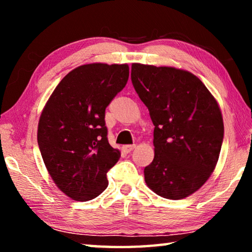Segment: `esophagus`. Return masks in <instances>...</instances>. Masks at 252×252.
<instances>
[{
  "instance_id": "obj_1",
  "label": "esophagus",
  "mask_w": 252,
  "mask_h": 252,
  "mask_svg": "<svg viewBox=\"0 0 252 252\" xmlns=\"http://www.w3.org/2000/svg\"><path fill=\"white\" fill-rule=\"evenodd\" d=\"M134 148H135V144H126V146L123 147V150H125L126 153H130Z\"/></svg>"
}]
</instances>
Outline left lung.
<instances>
[{"label":"left lung","mask_w":252,"mask_h":252,"mask_svg":"<svg viewBox=\"0 0 252 252\" xmlns=\"http://www.w3.org/2000/svg\"><path fill=\"white\" fill-rule=\"evenodd\" d=\"M131 81L149 110L155 159L144 168L148 187L179 200L211 176L223 141V121L215 97L188 71L133 63Z\"/></svg>","instance_id":"8db88e82"}]
</instances>
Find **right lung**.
<instances>
[{
    "label": "right lung",
    "instance_id": "add662e5",
    "mask_svg": "<svg viewBox=\"0 0 252 252\" xmlns=\"http://www.w3.org/2000/svg\"><path fill=\"white\" fill-rule=\"evenodd\" d=\"M127 79V64L81 65L61 80L42 111L41 156L55 185L76 201L103 192L106 173L120 159L108 141L104 117Z\"/></svg>",
    "mask_w": 252,
    "mask_h": 252
}]
</instances>
